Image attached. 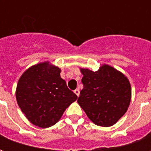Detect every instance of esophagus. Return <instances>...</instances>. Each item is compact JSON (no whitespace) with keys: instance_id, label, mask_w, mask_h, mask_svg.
Instances as JSON below:
<instances>
[{"instance_id":"esophagus-1","label":"esophagus","mask_w":151,"mask_h":151,"mask_svg":"<svg viewBox=\"0 0 151 151\" xmlns=\"http://www.w3.org/2000/svg\"><path fill=\"white\" fill-rule=\"evenodd\" d=\"M74 93H75L76 95H78V96H79V94H80V91H79V89H76V90H74Z\"/></svg>"}]
</instances>
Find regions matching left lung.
Wrapping results in <instances>:
<instances>
[{"mask_svg":"<svg viewBox=\"0 0 151 151\" xmlns=\"http://www.w3.org/2000/svg\"><path fill=\"white\" fill-rule=\"evenodd\" d=\"M83 89L78 103L89 119L99 126L116 123L126 112L131 99V86L125 76L104 65L98 71L81 69Z\"/></svg>","mask_w":151,"mask_h":151,"instance_id":"8db88e82","label":"left lung"}]
</instances>
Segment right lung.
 I'll use <instances>...</instances> for the list:
<instances>
[{
	"label": "right lung",
	"instance_id": "add662e5",
	"mask_svg": "<svg viewBox=\"0 0 151 151\" xmlns=\"http://www.w3.org/2000/svg\"><path fill=\"white\" fill-rule=\"evenodd\" d=\"M60 69L48 62L28 69L18 81L16 99L31 123L48 128L58 121L78 96L60 78Z\"/></svg>",
	"mask_w": 151,
	"mask_h": 151
}]
</instances>
